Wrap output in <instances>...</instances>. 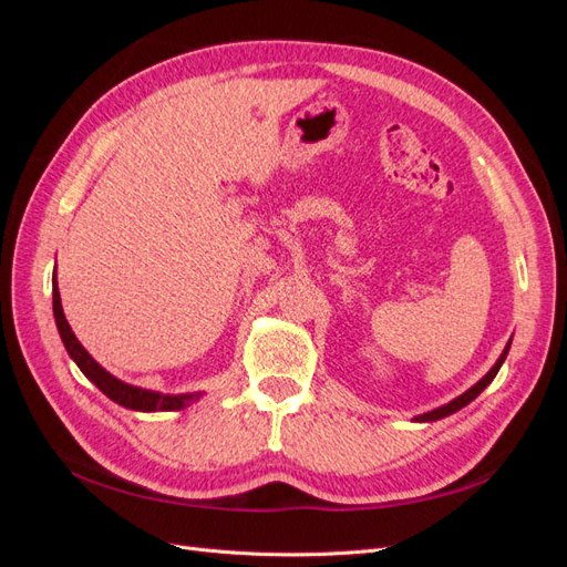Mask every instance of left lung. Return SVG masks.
Wrapping results in <instances>:
<instances>
[{
    "label": "left lung",
    "instance_id": "left-lung-1",
    "mask_svg": "<svg viewBox=\"0 0 567 567\" xmlns=\"http://www.w3.org/2000/svg\"><path fill=\"white\" fill-rule=\"evenodd\" d=\"M508 348H511V342L508 346L504 348V352H502V357L496 359V364L487 371V375H483V379H480L471 390H466L463 394H458L456 400H452L450 404H444V406H437V409H433V411H427V414H421V416H416V421H437V419H444V416H450V414H454V411H458V409H463L466 404H471L480 392H483L492 381H494V375L499 373V369H502V364H504V359H506V354H508Z\"/></svg>",
    "mask_w": 567,
    "mask_h": 567
}]
</instances>
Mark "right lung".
<instances>
[{
	"label": "right lung",
	"instance_id": "1",
	"mask_svg": "<svg viewBox=\"0 0 567 567\" xmlns=\"http://www.w3.org/2000/svg\"><path fill=\"white\" fill-rule=\"evenodd\" d=\"M51 286H54V319H56V329L61 333L63 346L71 354L73 362L80 367V371L87 375V379L111 398L115 404L127 406L134 411H179L184 406H188L192 402H196L200 398V392H186V394H163L156 390H144L136 388L130 383H123L120 379H115L113 373H109L99 362H94V357L80 346V340L75 338L73 329L68 326V319L63 315L61 307V296H59V284H56V271L54 279H51Z\"/></svg>",
	"mask_w": 567,
	"mask_h": 567
}]
</instances>
